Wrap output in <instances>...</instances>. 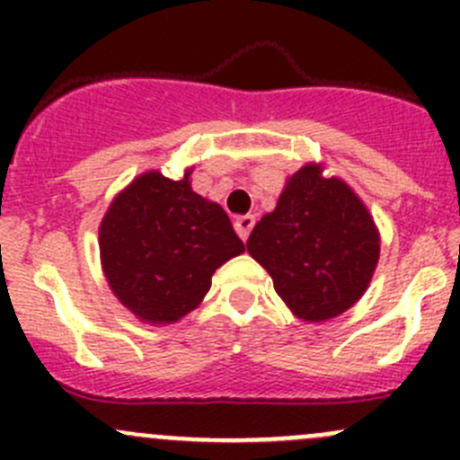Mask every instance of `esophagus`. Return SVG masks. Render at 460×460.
Masks as SVG:
<instances>
[{"mask_svg": "<svg viewBox=\"0 0 460 460\" xmlns=\"http://www.w3.org/2000/svg\"><path fill=\"white\" fill-rule=\"evenodd\" d=\"M253 225H256V217L253 216H240V217H235V231H238V235L243 240H247L249 238V234H252V229H253Z\"/></svg>", "mask_w": 460, "mask_h": 460, "instance_id": "34e87169", "label": "esophagus"}]
</instances>
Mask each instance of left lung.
Instances as JSON below:
<instances>
[{
  "label": "left lung",
  "instance_id": "8db88e82",
  "mask_svg": "<svg viewBox=\"0 0 460 460\" xmlns=\"http://www.w3.org/2000/svg\"><path fill=\"white\" fill-rule=\"evenodd\" d=\"M247 252L298 318L323 323L367 289L380 253L376 225L354 191L307 164L289 178L276 208L253 226Z\"/></svg>",
  "mask_w": 460,
  "mask_h": 460
}]
</instances>
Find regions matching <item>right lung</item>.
<instances>
[{"label":"right lung","mask_w":460,"mask_h":460,"mask_svg":"<svg viewBox=\"0 0 460 460\" xmlns=\"http://www.w3.org/2000/svg\"><path fill=\"white\" fill-rule=\"evenodd\" d=\"M244 252L225 208L157 171L106 211L100 253L113 294L146 323H175L200 305L220 264Z\"/></svg>","instance_id":"right-lung-1"}]
</instances>
